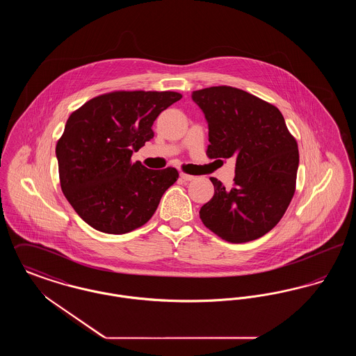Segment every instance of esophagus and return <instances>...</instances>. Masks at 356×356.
Listing matches in <instances>:
<instances>
[{
	"instance_id": "obj_1",
	"label": "esophagus",
	"mask_w": 356,
	"mask_h": 356,
	"mask_svg": "<svg viewBox=\"0 0 356 356\" xmlns=\"http://www.w3.org/2000/svg\"><path fill=\"white\" fill-rule=\"evenodd\" d=\"M180 177H181L184 181H192V180H195V176L186 175V173H180Z\"/></svg>"
}]
</instances>
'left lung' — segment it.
Listing matches in <instances>:
<instances>
[{
  "instance_id": "left-lung-1",
  "label": "left lung",
  "mask_w": 356,
  "mask_h": 356,
  "mask_svg": "<svg viewBox=\"0 0 356 356\" xmlns=\"http://www.w3.org/2000/svg\"><path fill=\"white\" fill-rule=\"evenodd\" d=\"M192 100L208 124V157L236 161L232 188L211 177L215 193L200 208V219L229 243L266 235L287 211L299 167L298 144L283 115L232 86L195 90Z\"/></svg>"
}]
</instances>
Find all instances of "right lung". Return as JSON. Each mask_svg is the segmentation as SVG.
Masks as SVG:
<instances>
[{
	"label": "right lung",
	"instance_id": "right-lung-1",
	"mask_svg": "<svg viewBox=\"0 0 356 356\" xmlns=\"http://www.w3.org/2000/svg\"><path fill=\"white\" fill-rule=\"evenodd\" d=\"M180 99L176 92H112L69 116L56 157L61 189L86 224L121 235L152 218L179 172L148 170L131 157L153 138V121Z\"/></svg>",
	"mask_w": 356,
	"mask_h": 356
}]
</instances>
